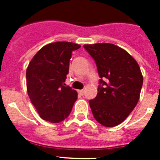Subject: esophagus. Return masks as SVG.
I'll list each match as a JSON object with an SVG mask.
<instances>
[{
	"label": "esophagus",
	"mask_w": 160,
	"mask_h": 160,
	"mask_svg": "<svg viewBox=\"0 0 160 160\" xmlns=\"http://www.w3.org/2000/svg\"><path fill=\"white\" fill-rule=\"evenodd\" d=\"M78 93L80 94H81V95H83V94H84V90H78Z\"/></svg>",
	"instance_id": "obj_1"
}]
</instances>
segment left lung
I'll use <instances>...</instances> for the list:
<instances>
[{"mask_svg": "<svg viewBox=\"0 0 160 160\" xmlns=\"http://www.w3.org/2000/svg\"><path fill=\"white\" fill-rule=\"evenodd\" d=\"M95 61L100 86L89 101L97 122L113 128L122 123L134 110L140 96L143 78L135 59L114 44L84 45Z\"/></svg>", "mask_w": 160, "mask_h": 160, "instance_id": "1", "label": "left lung"}]
</instances>
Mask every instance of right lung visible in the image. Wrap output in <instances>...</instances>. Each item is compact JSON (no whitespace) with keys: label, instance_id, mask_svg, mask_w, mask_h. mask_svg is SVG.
<instances>
[{"label":"right lung","instance_id":"add662e5","mask_svg":"<svg viewBox=\"0 0 160 160\" xmlns=\"http://www.w3.org/2000/svg\"><path fill=\"white\" fill-rule=\"evenodd\" d=\"M80 45L57 42L43 46L26 70V87L32 104L42 119L62 122L69 116L78 93L65 87L72 51Z\"/></svg>","mask_w":160,"mask_h":160}]
</instances>
